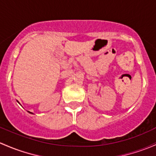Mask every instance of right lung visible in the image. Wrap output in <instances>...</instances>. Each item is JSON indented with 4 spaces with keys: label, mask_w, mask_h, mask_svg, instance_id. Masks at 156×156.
I'll return each instance as SVG.
<instances>
[{
    "label": "right lung",
    "mask_w": 156,
    "mask_h": 156,
    "mask_svg": "<svg viewBox=\"0 0 156 156\" xmlns=\"http://www.w3.org/2000/svg\"><path fill=\"white\" fill-rule=\"evenodd\" d=\"M28 112H29V113H30V114H33V113H31V112H30V111H28Z\"/></svg>",
    "instance_id": "add662e5"
}]
</instances>
